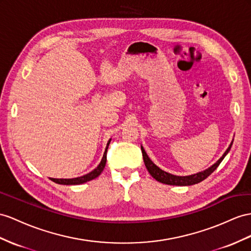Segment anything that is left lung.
<instances>
[{
    "mask_svg": "<svg viewBox=\"0 0 251 251\" xmlns=\"http://www.w3.org/2000/svg\"><path fill=\"white\" fill-rule=\"evenodd\" d=\"M232 143H233V140L231 141L229 147L226 150V151L223 153V156L220 159H218L214 164H212L210 168H208L207 170H204V171L198 172V173H196V174L189 175V176L173 175V174H171V173H168V172L161 170V169L159 168V166H157L150 159L149 155H147L145 150L143 149V146H141V151H142L143 160H144V163H145L146 169H147V171H149L150 174L151 175V177L155 178L157 181L161 182V183H164V184L180 185V187L182 185V187H183V185H193V184H196V183L201 182L208 176H210L212 173H213L217 169V166L221 164V162L223 161V159L227 156V153L231 150V146H232Z\"/></svg>",
    "mask_w": 251,
    "mask_h": 251,
    "instance_id": "8db88e82",
    "label": "left lung"
}]
</instances>
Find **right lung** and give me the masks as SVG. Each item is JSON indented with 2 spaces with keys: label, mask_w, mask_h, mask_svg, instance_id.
<instances>
[{
  "label": "right lung",
  "mask_w": 251,
  "mask_h": 251,
  "mask_svg": "<svg viewBox=\"0 0 251 251\" xmlns=\"http://www.w3.org/2000/svg\"><path fill=\"white\" fill-rule=\"evenodd\" d=\"M111 139L108 141L107 143V147L105 150L104 155H102L101 158V161L100 163L98 165V168L94 169L92 172L88 173V174L80 176V177H76V178H70V179H56V178H50V180L58 183V184H66V185H75V184H81V183H85L88 182L90 180H93L96 177H99L100 175V173L104 171L105 169V165H106V161H107V150H108V146L109 143H110Z\"/></svg>",
  "instance_id": "obj_1"
}]
</instances>
